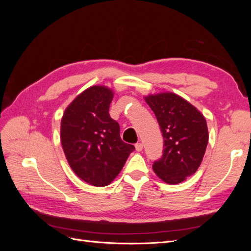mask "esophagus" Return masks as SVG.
Returning a JSON list of instances; mask_svg holds the SVG:
<instances>
[{"mask_svg":"<svg viewBox=\"0 0 251 251\" xmlns=\"http://www.w3.org/2000/svg\"><path fill=\"white\" fill-rule=\"evenodd\" d=\"M135 148H136V151H138V152H140V151H142V149H143V145L142 143H136V146H135Z\"/></svg>","mask_w":251,"mask_h":251,"instance_id":"34e87169","label":"esophagus"}]
</instances>
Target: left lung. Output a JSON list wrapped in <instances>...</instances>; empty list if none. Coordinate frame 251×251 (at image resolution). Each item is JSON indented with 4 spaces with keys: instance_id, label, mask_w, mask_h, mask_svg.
Returning a JSON list of instances; mask_svg holds the SVG:
<instances>
[{
    "instance_id": "1",
    "label": "left lung",
    "mask_w": 251,
    "mask_h": 251,
    "mask_svg": "<svg viewBox=\"0 0 251 251\" xmlns=\"http://www.w3.org/2000/svg\"><path fill=\"white\" fill-rule=\"evenodd\" d=\"M161 127L164 150L153 170L168 184H178L196 173L208 143L205 116L193 104L174 93L145 96Z\"/></svg>"
}]
</instances>
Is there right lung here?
<instances>
[{
    "instance_id": "add662e5",
    "label": "right lung",
    "mask_w": 251,
    "mask_h": 251,
    "mask_svg": "<svg viewBox=\"0 0 251 251\" xmlns=\"http://www.w3.org/2000/svg\"><path fill=\"white\" fill-rule=\"evenodd\" d=\"M114 93L94 85L77 95L61 119L60 140L67 161L79 179L105 186L120 174L135 147L123 142L109 106Z\"/></svg>"
}]
</instances>
